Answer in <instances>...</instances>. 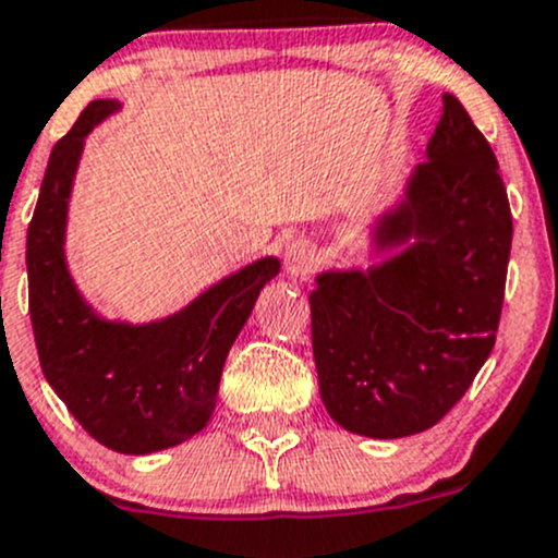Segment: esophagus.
Wrapping results in <instances>:
<instances>
[{
  "mask_svg": "<svg viewBox=\"0 0 558 558\" xmlns=\"http://www.w3.org/2000/svg\"><path fill=\"white\" fill-rule=\"evenodd\" d=\"M319 263H322V252H319V246L314 244V241L298 239V241H292L290 246H287L284 268H287V274H290V277H298V279L312 277V274L319 268Z\"/></svg>",
  "mask_w": 558,
  "mask_h": 558,
  "instance_id": "1",
  "label": "esophagus"
}]
</instances>
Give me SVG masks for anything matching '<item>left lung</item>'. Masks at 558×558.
Instances as JSON below:
<instances>
[{"label":"left lung","mask_w":558,"mask_h":558,"mask_svg":"<svg viewBox=\"0 0 558 558\" xmlns=\"http://www.w3.org/2000/svg\"><path fill=\"white\" fill-rule=\"evenodd\" d=\"M403 193L371 222L367 268L312 290V347L332 422L392 440L438 424L497 338L513 217L489 142L457 96Z\"/></svg>","instance_id":"obj_1"}]
</instances>
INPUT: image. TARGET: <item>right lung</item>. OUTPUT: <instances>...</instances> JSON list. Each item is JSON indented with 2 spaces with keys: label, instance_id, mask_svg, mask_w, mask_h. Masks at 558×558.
Returning a JSON list of instances; mask_svg holds the SVG:
<instances>
[{
  "label": "right lung",
  "instance_id": "1",
  "mask_svg": "<svg viewBox=\"0 0 558 558\" xmlns=\"http://www.w3.org/2000/svg\"><path fill=\"white\" fill-rule=\"evenodd\" d=\"M120 107L90 101L50 153L26 236L28 314L39 365L69 413L107 449L145 457L209 424L228 352L281 263L252 260L163 319L134 325L96 312L66 263L69 198L85 136Z\"/></svg>",
  "mask_w": 558,
  "mask_h": 558
}]
</instances>
